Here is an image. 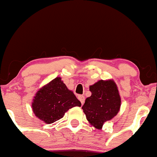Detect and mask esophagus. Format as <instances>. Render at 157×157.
<instances>
[{"label":"esophagus","mask_w":157,"mask_h":157,"mask_svg":"<svg viewBox=\"0 0 157 157\" xmlns=\"http://www.w3.org/2000/svg\"><path fill=\"white\" fill-rule=\"evenodd\" d=\"M78 99L80 100V101H81V105H83L84 102H85V97H84L83 95H80V96H78Z\"/></svg>","instance_id":"esophagus-1"}]
</instances>
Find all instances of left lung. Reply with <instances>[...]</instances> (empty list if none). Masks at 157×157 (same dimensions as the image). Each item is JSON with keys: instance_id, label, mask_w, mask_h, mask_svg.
Here are the masks:
<instances>
[{"instance_id": "left-lung-1", "label": "left lung", "mask_w": 157, "mask_h": 157, "mask_svg": "<svg viewBox=\"0 0 157 157\" xmlns=\"http://www.w3.org/2000/svg\"><path fill=\"white\" fill-rule=\"evenodd\" d=\"M89 90L92 95L86 98L82 109L91 125L101 129L105 122L119 113L121 100L118 88L113 80H100L90 85Z\"/></svg>"}]
</instances>
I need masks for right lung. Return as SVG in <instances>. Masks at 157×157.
Wrapping results in <instances>:
<instances>
[{
  "instance_id": "right-lung-1",
  "label": "right lung",
  "mask_w": 157,
  "mask_h": 157,
  "mask_svg": "<svg viewBox=\"0 0 157 157\" xmlns=\"http://www.w3.org/2000/svg\"><path fill=\"white\" fill-rule=\"evenodd\" d=\"M81 105L80 101L61 78L56 77L36 92L33 99L32 109L38 119L46 124H52L62 118L69 109Z\"/></svg>"
}]
</instances>
